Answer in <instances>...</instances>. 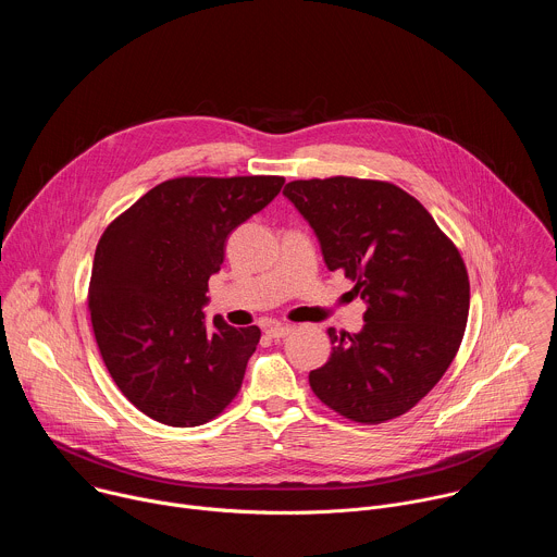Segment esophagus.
Listing matches in <instances>:
<instances>
[{
    "mask_svg": "<svg viewBox=\"0 0 557 557\" xmlns=\"http://www.w3.org/2000/svg\"><path fill=\"white\" fill-rule=\"evenodd\" d=\"M267 333H269L273 339H284V337H288V335L293 333V329L286 326V324H271V326L267 329Z\"/></svg>",
    "mask_w": 557,
    "mask_h": 557,
    "instance_id": "esophagus-1",
    "label": "esophagus"
}]
</instances>
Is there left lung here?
<instances>
[{"label": "left lung", "instance_id": "obj_1", "mask_svg": "<svg viewBox=\"0 0 557 557\" xmlns=\"http://www.w3.org/2000/svg\"><path fill=\"white\" fill-rule=\"evenodd\" d=\"M284 196L366 304L355 335L329 331L331 359L308 374L320 401L357 423L406 414L454 361L469 314V277L430 211L392 183L293 181Z\"/></svg>", "mask_w": 557, "mask_h": 557}]
</instances>
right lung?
Returning <instances> with one entry per match:
<instances>
[{
    "instance_id": "1",
    "label": "right lung",
    "mask_w": 557,
    "mask_h": 557,
    "mask_svg": "<svg viewBox=\"0 0 557 557\" xmlns=\"http://www.w3.org/2000/svg\"><path fill=\"white\" fill-rule=\"evenodd\" d=\"M282 176L165 181L101 235L90 280L95 337L119 389L149 419L194 428L237 394L260 329L205 320L226 237L262 211Z\"/></svg>"
}]
</instances>
